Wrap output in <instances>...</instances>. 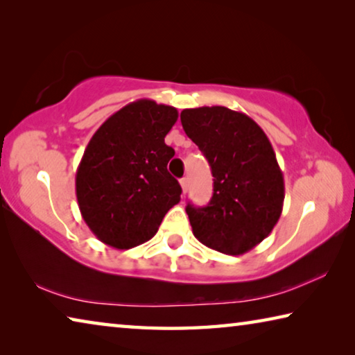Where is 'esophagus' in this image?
I'll return each instance as SVG.
<instances>
[{"instance_id":"1","label":"esophagus","mask_w":355,"mask_h":355,"mask_svg":"<svg viewBox=\"0 0 355 355\" xmlns=\"http://www.w3.org/2000/svg\"><path fill=\"white\" fill-rule=\"evenodd\" d=\"M180 184H182L183 194H186V192H188V188H189V180L184 177V178H182V180H180Z\"/></svg>"}]
</instances>
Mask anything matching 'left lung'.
Returning a JSON list of instances; mask_svg holds the SVG:
<instances>
[{
	"label": "left lung",
	"instance_id": "left-lung-1",
	"mask_svg": "<svg viewBox=\"0 0 355 355\" xmlns=\"http://www.w3.org/2000/svg\"><path fill=\"white\" fill-rule=\"evenodd\" d=\"M180 119L214 177L208 205L186 207L192 233L209 249L243 255L272 232L284 208V173L271 142L255 120L225 106L191 107Z\"/></svg>",
	"mask_w": 355,
	"mask_h": 355
}]
</instances>
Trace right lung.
<instances>
[{
    "label": "right lung",
    "instance_id": "obj_1",
    "mask_svg": "<svg viewBox=\"0 0 355 355\" xmlns=\"http://www.w3.org/2000/svg\"><path fill=\"white\" fill-rule=\"evenodd\" d=\"M177 119V107L141 98L91 137L75 186L83 219L101 243L122 250L148 241L180 202L182 188L167 172L175 152L164 142Z\"/></svg>",
    "mask_w": 355,
    "mask_h": 355
}]
</instances>
